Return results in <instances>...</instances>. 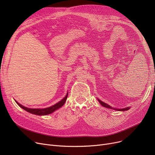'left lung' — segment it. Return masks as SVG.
<instances>
[{"label": "left lung", "instance_id": "obj_1", "mask_svg": "<svg viewBox=\"0 0 155 155\" xmlns=\"http://www.w3.org/2000/svg\"><path fill=\"white\" fill-rule=\"evenodd\" d=\"M99 102H100V104L102 105V106L105 107H107V108H109V109H114V110H119V111H124V110H129V107H127V108H124V109H116V108H112L109 105L105 104L104 102H103L102 101H100L99 99H98Z\"/></svg>", "mask_w": 155, "mask_h": 155}]
</instances>
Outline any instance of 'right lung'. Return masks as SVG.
Segmentation results:
<instances>
[{
    "instance_id": "add662e5",
    "label": "right lung",
    "mask_w": 155,
    "mask_h": 155,
    "mask_svg": "<svg viewBox=\"0 0 155 155\" xmlns=\"http://www.w3.org/2000/svg\"><path fill=\"white\" fill-rule=\"evenodd\" d=\"M67 97H68V93H67V95L65 96L64 98L63 99H62L61 101H60L59 102H58L57 104L53 105V106H51V107L45 108V109H30V108H28V107H26L23 106V105H22L20 104H19L17 101H15V102H16V103H17L19 105V106H20L24 110L28 111V112H30L31 114H35V115L44 116V115L50 114H51L54 110H57L58 109L60 108L61 107H62L63 105V104H64L65 101H66V100L67 99Z\"/></svg>"
}]
</instances>
